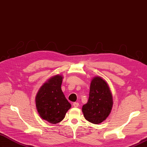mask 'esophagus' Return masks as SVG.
Masks as SVG:
<instances>
[{
    "label": "esophagus",
    "instance_id": "esophagus-1",
    "mask_svg": "<svg viewBox=\"0 0 147 147\" xmlns=\"http://www.w3.org/2000/svg\"><path fill=\"white\" fill-rule=\"evenodd\" d=\"M73 106L74 107H78L79 106V103L78 102H74L73 104Z\"/></svg>",
    "mask_w": 147,
    "mask_h": 147
}]
</instances>
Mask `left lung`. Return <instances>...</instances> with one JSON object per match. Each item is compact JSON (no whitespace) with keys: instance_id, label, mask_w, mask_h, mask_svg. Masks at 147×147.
Wrapping results in <instances>:
<instances>
[{"instance_id":"1","label":"left lung","mask_w":147,"mask_h":147,"mask_svg":"<svg viewBox=\"0 0 147 147\" xmlns=\"http://www.w3.org/2000/svg\"><path fill=\"white\" fill-rule=\"evenodd\" d=\"M112 106V95L107 82L99 76L94 77L88 101L82 107L84 118L92 123H100L109 115Z\"/></svg>"}]
</instances>
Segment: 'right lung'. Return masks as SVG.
I'll list each match as a JSON object with an SVG mask.
<instances>
[{"instance_id":"add662e5","label":"right lung","mask_w":147,"mask_h":147,"mask_svg":"<svg viewBox=\"0 0 147 147\" xmlns=\"http://www.w3.org/2000/svg\"><path fill=\"white\" fill-rule=\"evenodd\" d=\"M63 75L56 74L43 83L35 97L36 108L40 117L56 124L64 119L71 107L62 91Z\"/></svg>"}]
</instances>
